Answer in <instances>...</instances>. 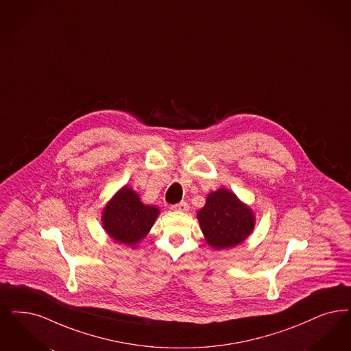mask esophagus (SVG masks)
Listing matches in <instances>:
<instances>
[{
    "instance_id": "1",
    "label": "esophagus",
    "mask_w": 351,
    "mask_h": 351,
    "mask_svg": "<svg viewBox=\"0 0 351 351\" xmlns=\"http://www.w3.org/2000/svg\"><path fill=\"white\" fill-rule=\"evenodd\" d=\"M173 210H178V212H187L189 210V204L186 202H181V203H177V204H173L171 206Z\"/></svg>"
}]
</instances>
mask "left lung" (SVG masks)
<instances>
[{"label":"left lung","mask_w":351,"mask_h":351,"mask_svg":"<svg viewBox=\"0 0 351 351\" xmlns=\"http://www.w3.org/2000/svg\"><path fill=\"white\" fill-rule=\"evenodd\" d=\"M209 246L225 250L242 243L255 226L251 208L226 189L208 194L206 206L196 215Z\"/></svg>","instance_id":"8db88e82"}]
</instances>
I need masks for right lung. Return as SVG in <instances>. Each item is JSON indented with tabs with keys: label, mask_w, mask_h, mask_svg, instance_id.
Segmentation results:
<instances>
[{
	"label": "right lung",
	"mask_w": 351,
	"mask_h": 351,
	"mask_svg": "<svg viewBox=\"0 0 351 351\" xmlns=\"http://www.w3.org/2000/svg\"><path fill=\"white\" fill-rule=\"evenodd\" d=\"M158 208L145 206L139 195L123 186L103 210V226L118 243L135 247L151 230L158 216Z\"/></svg>",
	"instance_id": "obj_1"
}]
</instances>
